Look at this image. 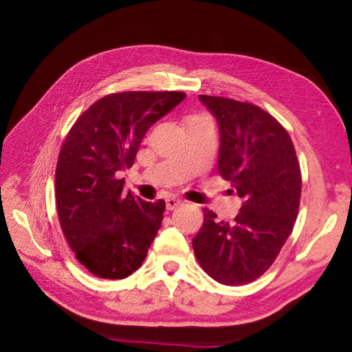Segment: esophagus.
<instances>
[{"mask_svg": "<svg viewBox=\"0 0 352 352\" xmlns=\"http://www.w3.org/2000/svg\"><path fill=\"white\" fill-rule=\"evenodd\" d=\"M182 204H183V201L175 198V197H170V198L166 199V208H168V210H174V208H177L178 206H182Z\"/></svg>", "mask_w": 352, "mask_h": 352, "instance_id": "obj_1", "label": "esophagus"}]
</instances>
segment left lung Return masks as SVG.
Returning <instances> with one entry per match:
<instances>
[{
	"label": "left lung",
	"instance_id": "1",
	"mask_svg": "<svg viewBox=\"0 0 352 352\" xmlns=\"http://www.w3.org/2000/svg\"><path fill=\"white\" fill-rule=\"evenodd\" d=\"M221 131L218 172L242 198L231 222L204 208L192 246L199 266L221 284L242 286L263 275L294 230L301 169L286 129L251 102L199 95Z\"/></svg>",
	"mask_w": 352,
	"mask_h": 352
}]
</instances>
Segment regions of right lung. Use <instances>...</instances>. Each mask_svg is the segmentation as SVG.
<instances>
[{
	"instance_id": "obj_1",
	"label": "right lung",
	"mask_w": 352,
	"mask_h": 352,
	"mask_svg": "<svg viewBox=\"0 0 352 352\" xmlns=\"http://www.w3.org/2000/svg\"><path fill=\"white\" fill-rule=\"evenodd\" d=\"M183 92L130 91L102 96L80 115L56 168V206L66 242L92 275L121 280L144 263L162 226L164 201L124 190L154 122L184 100Z\"/></svg>"
}]
</instances>
